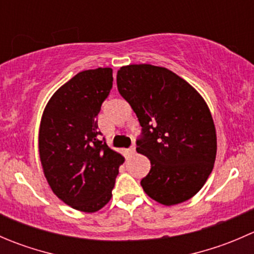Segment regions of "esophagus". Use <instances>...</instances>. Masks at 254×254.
Masks as SVG:
<instances>
[{
	"label": "esophagus",
	"instance_id": "1",
	"mask_svg": "<svg viewBox=\"0 0 254 254\" xmlns=\"http://www.w3.org/2000/svg\"><path fill=\"white\" fill-rule=\"evenodd\" d=\"M135 151H136V147H135V145H131L129 148H127V155L130 156L135 155Z\"/></svg>",
	"mask_w": 254,
	"mask_h": 254
}]
</instances>
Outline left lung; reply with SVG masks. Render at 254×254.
<instances>
[{
	"label": "left lung",
	"mask_w": 254,
	"mask_h": 254,
	"mask_svg": "<svg viewBox=\"0 0 254 254\" xmlns=\"http://www.w3.org/2000/svg\"><path fill=\"white\" fill-rule=\"evenodd\" d=\"M117 86L141 125L136 151L151 161L143 190L163 205L190 199L216 157V131L204 99L175 72L147 64L123 66Z\"/></svg>",
	"instance_id": "obj_1"
}]
</instances>
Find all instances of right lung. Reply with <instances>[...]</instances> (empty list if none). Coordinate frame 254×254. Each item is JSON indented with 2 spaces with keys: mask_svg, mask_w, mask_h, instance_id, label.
Masks as SVG:
<instances>
[{
  "mask_svg": "<svg viewBox=\"0 0 254 254\" xmlns=\"http://www.w3.org/2000/svg\"><path fill=\"white\" fill-rule=\"evenodd\" d=\"M113 87V70L78 72L54 93L43 113L39 155L44 175L59 199L94 212L112 198L124 157L101 139L97 115Z\"/></svg>",
  "mask_w": 254,
  "mask_h": 254,
  "instance_id": "1",
  "label": "right lung"
}]
</instances>
